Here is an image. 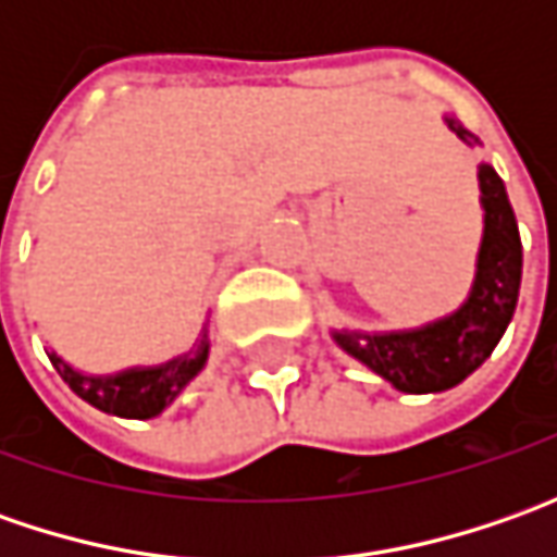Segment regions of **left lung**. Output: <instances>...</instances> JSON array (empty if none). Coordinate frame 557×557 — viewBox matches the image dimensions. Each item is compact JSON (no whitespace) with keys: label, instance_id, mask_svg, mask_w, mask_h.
I'll return each instance as SVG.
<instances>
[{"label":"left lung","instance_id":"1","mask_svg":"<svg viewBox=\"0 0 557 557\" xmlns=\"http://www.w3.org/2000/svg\"><path fill=\"white\" fill-rule=\"evenodd\" d=\"M443 123L461 145H481L453 114H443ZM478 188L483 210L481 245L471 288L456 310L412 329H329L344 354L372 369L399 394H443L461 384L490 359L515 315L524 263L518 220L493 163H478Z\"/></svg>","mask_w":557,"mask_h":557}]
</instances>
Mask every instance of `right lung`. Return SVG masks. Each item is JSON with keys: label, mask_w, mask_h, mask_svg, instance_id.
<instances>
[{"label": "right lung", "mask_w": 557, "mask_h": 557, "mask_svg": "<svg viewBox=\"0 0 557 557\" xmlns=\"http://www.w3.org/2000/svg\"><path fill=\"white\" fill-rule=\"evenodd\" d=\"M54 372L79 399L117 418H158L198 377L210 356V325L203 322L198 341L158 366H129L120 372L92 374L71 366L58 350H46Z\"/></svg>", "instance_id": "obj_1"}]
</instances>
